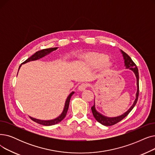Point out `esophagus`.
I'll return each mask as SVG.
<instances>
[{"mask_svg":"<svg viewBox=\"0 0 155 155\" xmlns=\"http://www.w3.org/2000/svg\"><path fill=\"white\" fill-rule=\"evenodd\" d=\"M87 87V84H85V83H82L81 84L79 87H78V90L79 91H84L86 88Z\"/></svg>","mask_w":155,"mask_h":155,"instance_id":"esophagus-1","label":"esophagus"}]
</instances>
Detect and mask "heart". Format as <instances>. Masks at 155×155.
Instances as JSON below:
<instances>
[{
  "instance_id": "obj_1",
  "label": "heart",
  "mask_w": 155,
  "mask_h": 155,
  "mask_svg": "<svg viewBox=\"0 0 155 155\" xmlns=\"http://www.w3.org/2000/svg\"><path fill=\"white\" fill-rule=\"evenodd\" d=\"M107 55L100 53H91L84 57V62L91 68H98L101 65L102 69L107 71L111 67V63L107 60Z\"/></svg>"
}]
</instances>
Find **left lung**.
I'll return each mask as SVG.
<instances>
[{
    "instance_id": "left-lung-1",
    "label": "left lung",
    "mask_w": 155,
    "mask_h": 155,
    "mask_svg": "<svg viewBox=\"0 0 155 155\" xmlns=\"http://www.w3.org/2000/svg\"><path fill=\"white\" fill-rule=\"evenodd\" d=\"M122 54H123V57L124 58V63H125V65H126V69H131L132 71H133V72H134L135 75L136 76V79H137V93H136V98L134 102L133 105L131 106V107L127 110V111L123 115L119 116V117H114V118H108L107 117H105L104 115H102L101 114H99L97 110L95 109V105L94 104V105L91 107V110H92V113L93 114L94 117L95 118V119L97 120L98 122H100V124L104 125V126H113V125L119 122L120 121H121L122 119H124L125 117H126L130 112L131 110L133 109V108L134 107V106L136 105V103L137 101L138 100V97H139V72H138V69L137 68V65H136V64L132 61V60L131 59V58L126 53L124 52V51L121 50Z\"/></svg>"
}]
</instances>
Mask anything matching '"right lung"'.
I'll return each instance as SVG.
<instances>
[{
	"label": "right lung",
	"instance_id": "1",
	"mask_svg": "<svg viewBox=\"0 0 155 155\" xmlns=\"http://www.w3.org/2000/svg\"><path fill=\"white\" fill-rule=\"evenodd\" d=\"M57 49V47H55V48H46V49H43V50H39L38 51H36V52L33 54L32 56H31L29 58H28L27 60H26L24 62H23L22 64H25L26 62H28L29 61H36V60H38L39 59V58L47 55V54H50L51 51H52L54 50H55ZM21 65L19 66V68L21 67ZM74 93V92H72L69 95V97H68L67 100H66V101H65V107H64V110H63V112L62 113V114L58 117L57 118H56L55 119H54V120H38V119H34V118H32V117H30V119L33 120L34 122L38 123V124H41V125H43V126H52V125H55L56 124H58L60 122H61L64 118L66 116V114H67V112H68V108H69V102H70V100H71V98L72 97V95Z\"/></svg>",
	"mask_w": 155,
	"mask_h": 155
}]
</instances>
